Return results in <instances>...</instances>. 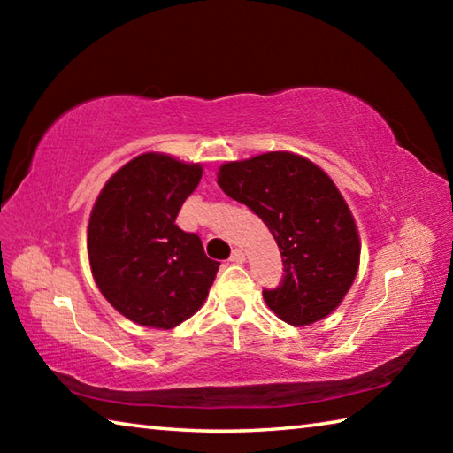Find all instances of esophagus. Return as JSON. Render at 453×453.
<instances>
[{"instance_id": "esophagus-1", "label": "esophagus", "mask_w": 453, "mask_h": 453, "mask_svg": "<svg viewBox=\"0 0 453 453\" xmlns=\"http://www.w3.org/2000/svg\"><path fill=\"white\" fill-rule=\"evenodd\" d=\"M229 262L232 264H243L245 262V254L242 250H234L232 256H229Z\"/></svg>"}]
</instances>
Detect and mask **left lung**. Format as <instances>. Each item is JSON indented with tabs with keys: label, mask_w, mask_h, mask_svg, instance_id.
<instances>
[{
	"label": "left lung",
	"mask_w": 453,
	"mask_h": 453,
	"mask_svg": "<svg viewBox=\"0 0 453 453\" xmlns=\"http://www.w3.org/2000/svg\"><path fill=\"white\" fill-rule=\"evenodd\" d=\"M218 183L262 218L278 243L283 275L264 300L291 326L329 316L346 297L359 267V235L346 199L332 178L289 151L227 162Z\"/></svg>",
	"instance_id": "left-lung-1"
}]
</instances>
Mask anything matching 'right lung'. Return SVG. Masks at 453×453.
<instances>
[{
    "mask_svg": "<svg viewBox=\"0 0 453 453\" xmlns=\"http://www.w3.org/2000/svg\"><path fill=\"white\" fill-rule=\"evenodd\" d=\"M202 165L165 153H142L111 175L94 203L88 254L94 280L121 316L172 329L208 297L219 262L202 240L175 224Z\"/></svg>",
    "mask_w": 453,
    "mask_h": 453,
    "instance_id": "add662e5",
    "label": "right lung"
}]
</instances>
